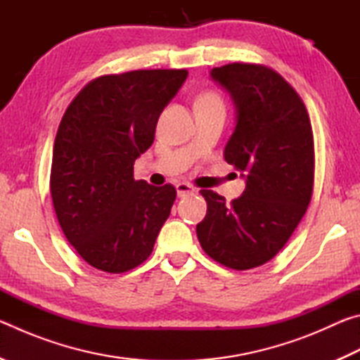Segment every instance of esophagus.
<instances>
[{
    "label": "esophagus",
    "mask_w": 360,
    "mask_h": 360,
    "mask_svg": "<svg viewBox=\"0 0 360 360\" xmlns=\"http://www.w3.org/2000/svg\"><path fill=\"white\" fill-rule=\"evenodd\" d=\"M176 192H178V197H187V195H193L195 193V188L193 186L187 184V182H179V184H176Z\"/></svg>",
    "instance_id": "1"
}]
</instances>
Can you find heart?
Returning a JSON list of instances; mask_svg holds the SVG:
<instances>
[{
  "label": "heart",
  "mask_w": 360,
  "mask_h": 360,
  "mask_svg": "<svg viewBox=\"0 0 360 360\" xmlns=\"http://www.w3.org/2000/svg\"><path fill=\"white\" fill-rule=\"evenodd\" d=\"M198 103H203V105H212V103H222V101L216 94H205L200 96Z\"/></svg>",
  "instance_id": "b5f03b06"
}]
</instances>
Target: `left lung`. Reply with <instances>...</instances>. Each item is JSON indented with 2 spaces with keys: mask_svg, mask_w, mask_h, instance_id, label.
Masks as SVG:
<instances>
[{
  "mask_svg": "<svg viewBox=\"0 0 360 360\" xmlns=\"http://www.w3.org/2000/svg\"><path fill=\"white\" fill-rule=\"evenodd\" d=\"M211 77L236 108L224 158L245 176L246 188L231 203L216 192L200 191L208 211L197 236L212 260L249 270L281 251L311 202V122L292 85L265 65H224L212 68Z\"/></svg>",
  "mask_w": 360,
  "mask_h": 360,
  "instance_id": "obj_1",
  "label": "left lung"
}]
</instances>
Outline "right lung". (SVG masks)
<instances>
[{"label":"right lung","instance_id":"obj_1","mask_svg":"<svg viewBox=\"0 0 360 360\" xmlns=\"http://www.w3.org/2000/svg\"><path fill=\"white\" fill-rule=\"evenodd\" d=\"M187 70H136L90 81L53 143L51 195L66 240L96 270L124 273L149 257L176 188L135 181L133 165Z\"/></svg>","mask_w":360,"mask_h":360}]
</instances>
